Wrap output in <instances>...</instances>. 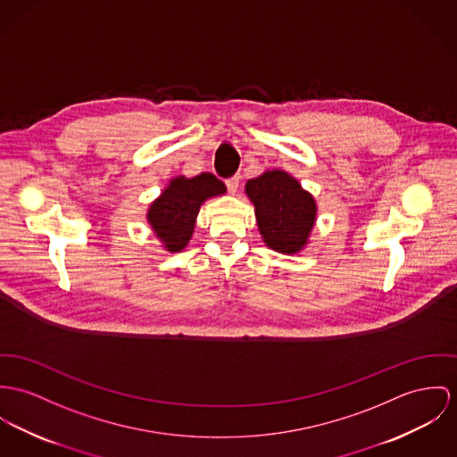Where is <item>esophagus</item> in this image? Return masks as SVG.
<instances>
[{"mask_svg":"<svg viewBox=\"0 0 457 457\" xmlns=\"http://www.w3.org/2000/svg\"><path fill=\"white\" fill-rule=\"evenodd\" d=\"M226 186H228L229 193L235 195L238 191V187H240V176L231 177L229 180H226Z\"/></svg>","mask_w":457,"mask_h":457,"instance_id":"1","label":"esophagus"}]
</instances>
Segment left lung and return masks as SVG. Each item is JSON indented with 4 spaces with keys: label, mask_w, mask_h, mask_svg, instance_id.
Here are the masks:
<instances>
[{
    "label": "left lung",
    "mask_w": 457,
    "mask_h": 457,
    "mask_svg": "<svg viewBox=\"0 0 457 457\" xmlns=\"http://www.w3.org/2000/svg\"><path fill=\"white\" fill-rule=\"evenodd\" d=\"M245 193L268 248L287 255L306 248L315 228L318 207L313 195L295 177L271 169L246 180Z\"/></svg>",
    "instance_id": "8db88e82"
}]
</instances>
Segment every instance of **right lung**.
<instances>
[{
    "label": "right lung",
    "mask_w": 457,
    "mask_h": 457,
    "mask_svg": "<svg viewBox=\"0 0 457 457\" xmlns=\"http://www.w3.org/2000/svg\"><path fill=\"white\" fill-rule=\"evenodd\" d=\"M224 193V182L207 172L172 177L162 195L151 202L145 213L147 224L167 252H182L193 237L202 205Z\"/></svg>",
    "instance_id": "obj_1"
}]
</instances>
